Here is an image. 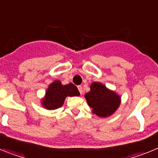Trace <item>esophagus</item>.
I'll return each mask as SVG.
<instances>
[{
    "label": "esophagus",
    "instance_id": "34e87169",
    "mask_svg": "<svg viewBox=\"0 0 158 158\" xmlns=\"http://www.w3.org/2000/svg\"><path fill=\"white\" fill-rule=\"evenodd\" d=\"M77 89H78V90H79V92H80V94H82V91H83V89H82V86L81 85L77 86Z\"/></svg>",
    "mask_w": 158,
    "mask_h": 158
}]
</instances>
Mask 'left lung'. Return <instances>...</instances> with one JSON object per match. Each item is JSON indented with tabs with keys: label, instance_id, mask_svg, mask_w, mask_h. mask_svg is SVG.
<instances>
[{
	"label": "left lung",
	"instance_id": "left-lung-1",
	"mask_svg": "<svg viewBox=\"0 0 158 158\" xmlns=\"http://www.w3.org/2000/svg\"><path fill=\"white\" fill-rule=\"evenodd\" d=\"M90 89V92L85 96L94 114L100 117H107L115 112L120 104L118 95L98 82L92 84Z\"/></svg>",
	"mask_w": 158,
	"mask_h": 158
}]
</instances>
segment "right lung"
I'll return each instance as SVG.
<instances>
[{"label":"right lung","instance_id":"1","mask_svg":"<svg viewBox=\"0 0 158 158\" xmlns=\"http://www.w3.org/2000/svg\"><path fill=\"white\" fill-rule=\"evenodd\" d=\"M80 95L77 88L70 83L62 85L59 81H55L50 85L46 93L45 99L42 101L43 107L50 110L62 107L66 96H77Z\"/></svg>","mask_w":158,"mask_h":158}]
</instances>
